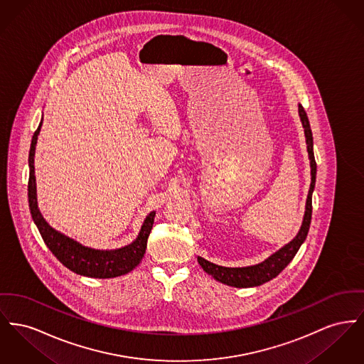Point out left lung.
<instances>
[{
  "instance_id": "1",
  "label": "left lung",
  "mask_w": 364,
  "mask_h": 364,
  "mask_svg": "<svg viewBox=\"0 0 364 364\" xmlns=\"http://www.w3.org/2000/svg\"><path fill=\"white\" fill-rule=\"evenodd\" d=\"M299 112L302 127H304V132H305V137H306V147H308V155L311 159V176H312L301 230L290 243L283 246L279 252L272 255L269 258H267L265 261H262L261 264H257L253 267L227 268V267L215 265L213 262H210L202 257H198V262L203 268V271L206 274L212 275L215 280H218L227 286L255 287V286H259L265 282H269L271 279L277 278L279 274L289 265V262L297 255L302 242L308 235L309 225H311V217H312V193L315 188V181H316V161H315V155H314V137H312L309 119L301 105L299 106Z\"/></svg>"
}]
</instances>
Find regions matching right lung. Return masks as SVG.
Returning a JSON list of instances; mask_svg holds the SVG:
<instances>
[{
    "label": "right lung",
    "instance_id": "add662e5",
    "mask_svg": "<svg viewBox=\"0 0 364 364\" xmlns=\"http://www.w3.org/2000/svg\"><path fill=\"white\" fill-rule=\"evenodd\" d=\"M43 124V121H41ZM41 124L38 129L34 132L30 152H28V166H30V176H28V206L31 217L43 236L45 245L52 252L65 267L70 271L89 277V278L107 279L121 277L130 272L133 268L139 265L141 258L146 253L147 240L150 236L155 212H151L140 230V234L136 237L133 243L122 249L117 250H95L89 249L78 242L67 237V236L55 231L45 220L38 210L37 206V193H36V176H34V151L37 144V136L40 133Z\"/></svg>",
    "mask_w": 364,
    "mask_h": 364
}]
</instances>
